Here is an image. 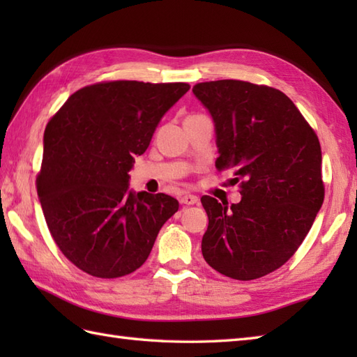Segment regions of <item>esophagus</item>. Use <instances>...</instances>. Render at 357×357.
Instances as JSON below:
<instances>
[{
    "instance_id": "34e87169",
    "label": "esophagus",
    "mask_w": 357,
    "mask_h": 357,
    "mask_svg": "<svg viewBox=\"0 0 357 357\" xmlns=\"http://www.w3.org/2000/svg\"><path fill=\"white\" fill-rule=\"evenodd\" d=\"M198 196H195V195H184V196H181V199H179V202L181 204H185V206H195V204H198Z\"/></svg>"
}]
</instances>
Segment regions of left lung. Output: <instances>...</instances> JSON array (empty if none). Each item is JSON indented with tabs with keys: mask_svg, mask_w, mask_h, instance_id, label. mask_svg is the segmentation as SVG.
<instances>
[{
	"mask_svg": "<svg viewBox=\"0 0 357 357\" xmlns=\"http://www.w3.org/2000/svg\"><path fill=\"white\" fill-rule=\"evenodd\" d=\"M193 93L215 121L216 169L231 170L238 204L202 196V256L211 268L252 280L290 259L312 229L325 187L317 135L285 93L239 79L199 82Z\"/></svg>",
	"mask_w": 357,
	"mask_h": 357,
	"instance_id": "8db88e82",
	"label": "left lung"
}]
</instances>
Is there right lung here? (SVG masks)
Listing matches in <instances>:
<instances>
[{
    "mask_svg": "<svg viewBox=\"0 0 357 357\" xmlns=\"http://www.w3.org/2000/svg\"><path fill=\"white\" fill-rule=\"evenodd\" d=\"M188 89L96 82L70 95L49 121L36 192L53 241L79 270L102 279L130 275L178 211L169 195L128 190V170Z\"/></svg>",
    "mask_w": 357,
    "mask_h": 357,
    "instance_id": "add662e5",
    "label": "right lung"
}]
</instances>
